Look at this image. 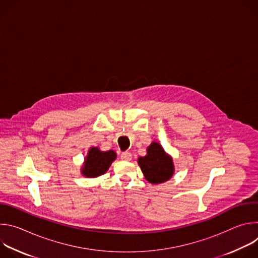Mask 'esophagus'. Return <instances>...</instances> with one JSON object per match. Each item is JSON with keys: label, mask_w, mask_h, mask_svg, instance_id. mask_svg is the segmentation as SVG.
Returning a JSON list of instances; mask_svg holds the SVG:
<instances>
[{"label": "esophagus", "mask_w": 258, "mask_h": 258, "mask_svg": "<svg viewBox=\"0 0 258 258\" xmlns=\"http://www.w3.org/2000/svg\"><path fill=\"white\" fill-rule=\"evenodd\" d=\"M120 158L124 161H131L132 160V153L130 152H123L120 156Z\"/></svg>", "instance_id": "34e87169"}]
</instances>
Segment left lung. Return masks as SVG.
I'll list each match as a JSON object with an SVG mask.
<instances>
[{
  "label": "left lung",
  "mask_w": 258,
  "mask_h": 258,
  "mask_svg": "<svg viewBox=\"0 0 258 258\" xmlns=\"http://www.w3.org/2000/svg\"><path fill=\"white\" fill-rule=\"evenodd\" d=\"M138 163L145 178L151 183L164 182L174 172L172 158L165 153L161 145L156 142H152L147 148V155L140 157Z\"/></svg>",
  "instance_id": "1"
}]
</instances>
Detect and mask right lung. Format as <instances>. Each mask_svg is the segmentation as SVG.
<instances>
[{"instance_id":"obj_1","label":"right lung","mask_w":258,"mask_h":258,"mask_svg":"<svg viewBox=\"0 0 258 258\" xmlns=\"http://www.w3.org/2000/svg\"><path fill=\"white\" fill-rule=\"evenodd\" d=\"M115 158L116 153L113 150L103 152L98 147H92L85 159L82 173L87 177H97L104 174Z\"/></svg>"}]
</instances>
